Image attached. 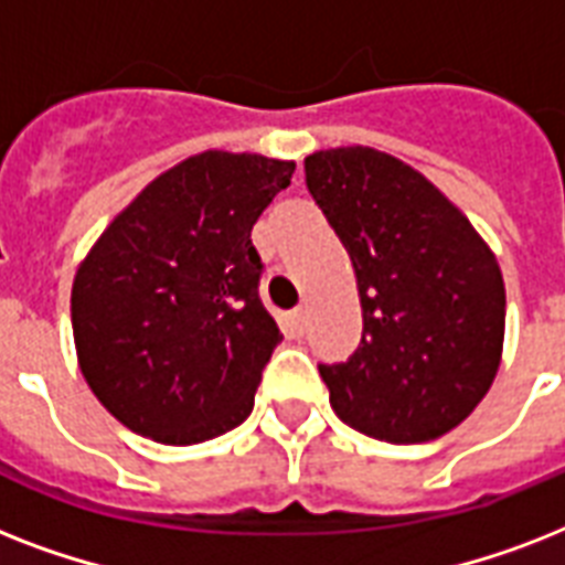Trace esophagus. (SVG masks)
<instances>
[{
  "label": "esophagus",
  "instance_id": "34e87169",
  "mask_svg": "<svg viewBox=\"0 0 565 565\" xmlns=\"http://www.w3.org/2000/svg\"><path fill=\"white\" fill-rule=\"evenodd\" d=\"M292 319V328H296V334H301L305 331V319H308V308H296L290 313Z\"/></svg>",
  "mask_w": 565,
  "mask_h": 565
}]
</instances>
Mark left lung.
I'll return each mask as SVG.
<instances>
[{
	"label": "left lung",
	"mask_w": 565,
	"mask_h": 565,
	"mask_svg": "<svg viewBox=\"0 0 565 565\" xmlns=\"http://www.w3.org/2000/svg\"><path fill=\"white\" fill-rule=\"evenodd\" d=\"M305 181L352 257L363 310L358 352L319 366L331 407L395 446L443 437L499 375V260L463 211L393 154L322 149L305 158Z\"/></svg>",
	"instance_id": "obj_1"
}]
</instances>
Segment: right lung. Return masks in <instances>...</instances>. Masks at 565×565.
Segmentation results:
<instances>
[{
    "label": "right lung",
    "mask_w": 565,
    "mask_h": 565,
    "mask_svg": "<svg viewBox=\"0 0 565 565\" xmlns=\"http://www.w3.org/2000/svg\"><path fill=\"white\" fill-rule=\"evenodd\" d=\"M296 163L190 154L110 220L75 269L78 366L105 411L163 446L237 428L284 334L257 296L252 225Z\"/></svg>",
    "instance_id": "1"
}]
</instances>
